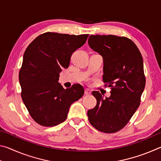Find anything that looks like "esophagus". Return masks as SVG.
<instances>
[{"instance_id":"obj_1","label":"esophagus","mask_w":161,"mask_h":161,"mask_svg":"<svg viewBox=\"0 0 161 161\" xmlns=\"http://www.w3.org/2000/svg\"><path fill=\"white\" fill-rule=\"evenodd\" d=\"M84 94H85V95H89V94H91V91L89 90V89H86L85 90H84Z\"/></svg>"}]
</instances>
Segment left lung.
<instances>
[{"instance_id":"1","label":"left lung","mask_w":161,"mask_h":161,"mask_svg":"<svg viewBox=\"0 0 161 161\" xmlns=\"http://www.w3.org/2000/svg\"><path fill=\"white\" fill-rule=\"evenodd\" d=\"M88 44L102 56L103 81L111 88L103 99L92 92L97 105L87 111L89 121L99 131L111 133L126 126L140 105L146 85L142 55L137 46L126 37L90 35Z\"/></svg>"}]
</instances>
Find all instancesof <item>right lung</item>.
Here are the masks:
<instances>
[{"instance_id": "add662e5", "label": "right lung", "mask_w": 161, "mask_h": 161, "mask_svg": "<svg viewBox=\"0 0 161 161\" xmlns=\"http://www.w3.org/2000/svg\"><path fill=\"white\" fill-rule=\"evenodd\" d=\"M88 36L47 32L27 47L19 72L21 97L30 115L41 126L64 121L71 104L84 95L80 84L64 89L58 80L62 67L68 68L72 53Z\"/></svg>"}]
</instances>
